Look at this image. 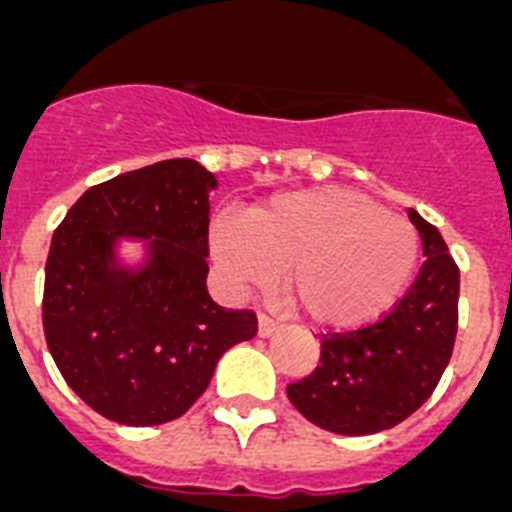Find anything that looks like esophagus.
I'll list each match as a JSON object with an SVG mask.
<instances>
[{
	"mask_svg": "<svg viewBox=\"0 0 512 512\" xmlns=\"http://www.w3.org/2000/svg\"><path fill=\"white\" fill-rule=\"evenodd\" d=\"M278 329H280V321L278 319H273V316H267V313H260V316H257V336L267 339V336H273Z\"/></svg>",
	"mask_w": 512,
	"mask_h": 512,
	"instance_id": "obj_1",
	"label": "esophagus"
}]
</instances>
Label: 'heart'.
<instances>
[{"label": "heart", "mask_w": 512, "mask_h": 512, "mask_svg": "<svg viewBox=\"0 0 512 512\" xmlns=\"http://www.w3.org/2000/svg\"><path fill=\"white\" fill-rule=\"evenodd\" d=\"M209 237L214 260L234 283L265 285L285 270V296L324 326H359L388 311L421 252L405 216L342 186L280 193L245 222L219 216Z\"/></svg>", "instance_id": "1"}]
</instances>
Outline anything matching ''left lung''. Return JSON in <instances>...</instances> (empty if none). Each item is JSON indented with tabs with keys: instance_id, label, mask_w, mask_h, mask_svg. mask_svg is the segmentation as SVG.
Instances as JSON below:
<instances>
[{
	"instance_id": "1",
	"label": "left lung",
	"mask_w": 512,
	"mask_h": 512,
	"mask_svg": "<svg viewBox=\"0 0 512 512\" xmlns=\"http://www.w3.org/2000/svg\"><path fill=\"white\" fill-rule=\"evenodd\" d=\"M423 265L385 319L321 342L319 367L288 385L290 403L316 426L367 436L398 426L434 393L451 359L459 321V267L444 237L416 209Z\"/></svg>"
}]
</instances>
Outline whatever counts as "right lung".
I'll use <instances>...</instances> for the list:
<instances>
[{"label": "right lung", "mask_w": 512, "mask_h": 512, "mask_svg": "<svg viewBox=\"0 0 512 512\" xmlns=\"http://www.w3.org/2000/svg\"><path fill=\"white\" fill-rule=\"evenodd\" d=\"M196 160H160L89 191L55 229L43 326L73 393L109 421L158 426L209 388L229 347L257 334L252 311L211 301L209 193ZM137 241L143 260L118 255Z\"/></svg>", "instance_id": "add662e5"}]
</instances>
